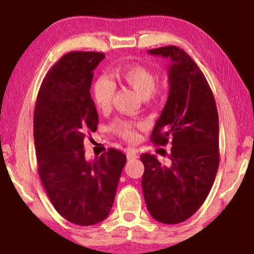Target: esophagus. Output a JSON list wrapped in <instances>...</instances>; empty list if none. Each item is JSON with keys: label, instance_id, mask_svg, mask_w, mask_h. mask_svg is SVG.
<instances>
[{"label": "esophagus", "instance_id": "34e87169", "mask_svg": "<svg viewBox=\"0 0 254 254\" xmlns=\"http://www.w3.org/2000/svg\"><path fill=\"white\" fill-rule=\"evenodd\" d=\"M137 157H138V154H137L136 151L132 150V148L127 150V160H134V159H137Z\"/></svg>", "mask_w": 254, "mask_h": 254}]
</instances>
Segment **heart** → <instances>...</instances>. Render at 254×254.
I'll return each mask as SVG.
<instances>
[{
  "mask_svg": "<svg viewBox=\"0 0 254 254\" xmlns=\"http://www.w3.org/2000/svg\"><path fill=\"white\" fill-rule=\"evenodd\" d=\"M113 81L127 84L131 89L137 93L141 99H151L157 95L158 89L155 87L157 76L147 67L141 65H129L123 67H117L111 73ZM114 86L106 77H100L94 82L92 87L93 100L97 109L106 111L110 108L111 101L114 96ZM139 125L132 121L117 118L110 124V130L123 138L127 141H136L138 139L137 129Z\"/></svg>",
  "mask_w": 254,
  "mask_h": 254,
  "instance_id": "heart-1",
  "label": "heart"
}]
</instances>
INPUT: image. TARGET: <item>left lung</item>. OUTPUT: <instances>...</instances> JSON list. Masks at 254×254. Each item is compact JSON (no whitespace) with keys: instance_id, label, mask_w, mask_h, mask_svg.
<instances>
[{"instance_id":"1","label":"left lung","mask_w":254,"mask_h":254,"mask_svg":"<svg viewBox=\"0 0 254 254\" xmlns=\"http://www.w3.org/2000/svg\"><path fill=\"white\" fill-rule=\"evenodd\" d=\"M171 60L170 94L151 140H172L170 164L143 153L144 198L158 222L178 224L195 214L214 185L219 165L217 107L204 74L178 46L148 51Z\"/></svg>"}]
</instances>
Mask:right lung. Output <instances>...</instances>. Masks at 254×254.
<instances>
[{
	"mask_svg": "<svg viewBox=\"0 0 254 254\" xmlns=\"http://www.w3.org/2000/svg\"><path fill=\"white\" fill-rule=\"evenodd\" d=\"M101 52H69L44 77L33 116L38 174L54 209L76 225L102 222L113 207L127 155L116 148L88 162L83 140L99 124L90 96Z\"/></svg>",
	"mask_w": 254,
	"mask_h": 254,
	"instance_id": "obj_1",
	"label": "right lung"
}]
</instances>
